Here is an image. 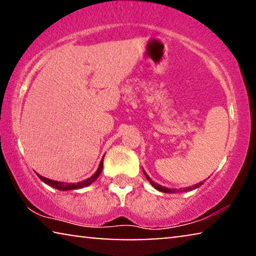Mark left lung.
<instances>
[{
  "mask_svg": "<svg viewBox=\"0 0 256 256\" xmlns=\"http://www.w3.org/2000/svg\"><path fill=\"white\" fill-rule=\"evenodd\" d=\"M144 176H146V178H147V180L150 182V184L152 185V188H156L158 190H160V192H163V193H176L177 192V190H172V188H163V186H161L160 184H158V182H152V179L150 178V176H148V174L144 172ZM202 185V182H199V184H196L193 186V188H185L184 190V192H188V190H194V188H199V186H201Z\"/></svg>",
  "mask_w": 256,
  "mask_h": 256,
  "instance_id": "8db88e82",
  "label": "left lung"
}]
</instances>
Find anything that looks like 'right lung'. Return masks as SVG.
I'll use <instances>...</instances> for the list:
<instances>
[{"mask_svg":"<svg viewBox=\"0 0 256 256\" xmlns=\"http://www.w3.org/2000/svg\"><path fill=\"white\" fill-rule=\"evenodd\" d=\"M102 168H104V158L101 160L100 166H98L96 172H95L93 176L85 179V180H82V182H70V184H68V182L52 180V179H48V178H46V177H42V176H41V174H38V177H39L41 180L44 182V184L52 186V188H54L56 190H79V188H86V186L90 185L92 182H93L94 180H96L98 177L100 176V174H101V171H102Z\"/></svg>","mask_w":256,"mask_h":256,"instance_id":"right-lung-1","label":"right lung"}]
</instances>
